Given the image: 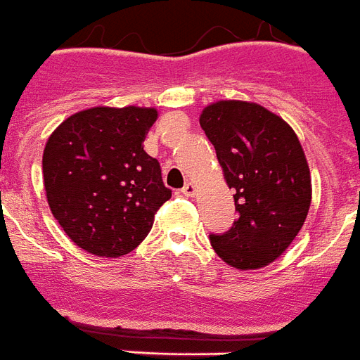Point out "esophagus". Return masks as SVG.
I'll list each match as a JSON object with an SVG mask.
<instances>
[{"label":"esophagus","instance_id":"esophagus-1","mask_svg":"<svg viewBox=\"0 0 360 360\" xmlns=\"http://www.w3.org/2000/svg\"><path fill=\"white\" fill-rule=\"evenodd\" d=\"M182 193L186 196H195V193H196V186L193 182H187L186 186H184V189H182Z\"/></svg>","mask_w":360,"mask_h":360}]
</instances>
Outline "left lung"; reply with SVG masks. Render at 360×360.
<instances>
[{"label":"left lung","mask_w":360,"mask_h":360,"mask_svg":"<svg viewBox=\"0 0 360 360\" xmlns=\"http://www.w3.org/2000/svg\"><path fill=\"white\" fill-rule=\"evenodd\" d=\"M200 125L217 150L238 218L211 245L227 266L260 269L299 235L311 205V174L299 138L266 107L220 100L204 107Z\"/></svg>","instance_id":"left-lung-1"}]
</instances>
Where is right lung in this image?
Returning a JSON list of instances; mask_svg holds the SVG:
<instances>
[{"instance_id": "right-lung-1", "label": "right lung", "mask_w": 360, "mask_h": 360, "mask_svg": "<svg viewBox=\"0 0 360 360\" xmlns=\"http://www.w3.org/2000/svg\"><path fill=\"white\" fill-rule=\"evenodd\" d=\"M155 107H91L63 120L43 150L52 214L78 248L116 259L142 244L171 198L158 160L143 150Z\"/></svg>"}]
</instances>
